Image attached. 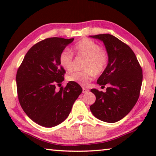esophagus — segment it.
Listing matches in <instances>:
<instances>
[{"label":"esophagus","instance_id":"1","mask_svg":"<svg viewBox=\"0 0 156 156\" xmlns=\"http://www.w3.org/2000/svg\"><path fill=\"white\" fill-rule=\"evenodd\" d=\"M82 91H83V93H87L89 91V89H87V88H83Z\"/></svg>","mask_w":156,"mask_h":156}]
</instances>
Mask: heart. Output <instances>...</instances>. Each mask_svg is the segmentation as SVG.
<instances>
[{
  "label": "heart",
  "mask_w": 156,
  "mask_h": 156,
  "mask_svg": "<svg viewBox=\"0 0 156 156\" xmlns=\"http://www.w3.org/2000/svg\"><path fill=\"white\" fill-rule=\"evenodd\" d=\"M74 50L77 56L86 57L87 60L84 65L85 70L69 74L67 80L87 87L92 81L95 74H101L105 70L108 60V54L99 44L88 38H84L76 42L74 46ZM59 59V64L64 69L72 71L74 56L69 50L62 51Z\"/></svg>",
  "instance_id": "heart-1"
}]
</instances>
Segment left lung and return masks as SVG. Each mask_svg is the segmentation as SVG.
<instances>
[{"label": "left lung", "mask_w": 156, "mask_h": 156, "mask_svg": "<svg viewBox=\"0 0 156 156\" xmlns=\"http://www.w3.org/2000/svg\"><path fill=\"white\" fill-rule=\"evenodd\" d=\"M103 41L108 62L97 84L108 87L106 92L91 89L96 101L90 106L94 116L99 120L115 123L131 112L140 95L143 81L142 68L131 48L109 34L90 35Z\"/></svg>", "instance_id": "1"}]
</instances>
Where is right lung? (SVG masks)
<instances>
[{"mask_svg": "<svg viewBox=\"0 0 156 156\" xmlns=\"http://www.w3.org/2000/svg\"><path fill=\"white\" fill-rule=\"evenodd\" d=\"M74 40L50 37L32 47L26 53L16 74L18 97L21 107L34 122L53 127L63 122L82 89L69 82L59 90L65 70L59 64V55Z\"/></svg>", "mask_w": 156, "mask_h": 156, "instance_id": "right-lung-1", "label": "right lung"}]
</instances>
